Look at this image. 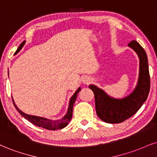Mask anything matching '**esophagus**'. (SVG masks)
<instances>
[{
    "mask_svg": "<svg viewBox=\"0 0 157 157\" xmlns=\"http://www.w3.org/2000/svg\"><path fill=\"white\" fill-rule=\"evenodd\" d=\"M90 79L89 78H84L83 79V82L84 83V84H89V83L90 82Z\"/></svg>",
    "mask_w": 157,
    "mask_h": 157,
    "instance_id": "obj_1",
    "label": "esophagus"
}]
</instances>
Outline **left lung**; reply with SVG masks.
<instances>
[{
	"label": "left lung",
	"instance_id": "obj_1",
	"mask_svg": "<svg viewBox=\"0 0 157 157\" xmlns=\"http://www.w3.org/2000/svg\"><path fill=\"white\" fill-rule=\"evenodd\" d=\"M128 46L135 50L140 59L139 79L134 92L125 98L118 100L110 98L94 85L89 86L94 94L97 115L106 123H121L130 118L140 109L149 93L150 75L146 52L136 40H132Z\"/></svg>",
	"mask_w": 157,
	"mask_h": 157
}]
</instances>
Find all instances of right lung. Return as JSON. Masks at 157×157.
<instances>
[{"label": "right lung", "instance_id": "obj_1", "mask_svg": "<svg viewBox=\"0 0 157 157\" xmlns=\"http://www.w3.org/2000/svg\"><path fill=\"white\" fill-rule=\"evenodd\" d=\"M25 43V41L24 40V41H23L22 43L19 45L18 49H17L16 52H15V54L18 53V52L20 51V49H22V46H24ZM80 91H81V88L79 87L78 90H77L76 92H75V94H73L72 98H71V100H70L69 107H68V110H67V114L63 118V119H59V120H50V119H45V118H43V117H35V116L28 115V114H26V113H23L22 111H21L20 110L17 108V106L15 105L14 102H13V100H12L13 104V105H14L15 108L17 110V111H18L23 117H25V119H26L27 120H28L30 122L33 124L38 126V127H43V128H44V129H50V130L60 129H63V128H64V127H66L69 121H71V118H72V115H73V104H74L75 100H76L77 94H78V93L80 92ZM11 98H12V97H11Z\"/></svg>", "mask_w": 157, "mask_h": 157}]
</instances>
